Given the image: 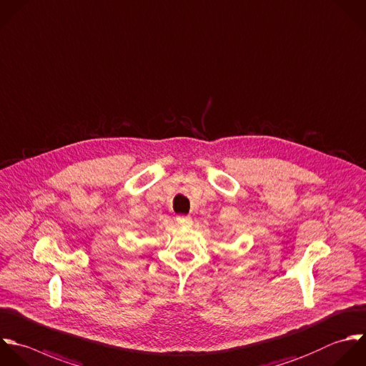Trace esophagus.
Here are the masks:
<instances>
[{"mask_svg":"<svg viewBox=\"0 0 366 366\" xmlns=\"http://www.w3.org/2000/svg\"><path fill=\"white\" fill-rule=\"evenodd\" d=\"M177 222H178L181 227H191L192 218H191L189 215H178V217H177Z\"/></svg>","mask_w":366,"mask_h":366,"instance_id":"esophagus-1","label":"esophagus"}]
</instances>
